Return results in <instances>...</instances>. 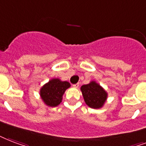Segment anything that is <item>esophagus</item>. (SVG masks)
Wrapping results in <instances>:
<instances>
[{
  "instance_id": "34e87169",
  "label": "esophagus",
  "mask_w": 146,
  "mask_h": 146,
  "mask_svg": "<svg viewBox=\"0 0 146 146\" xmlns=\"http://www.w3.org/2000/svg\"><path fill=\"white\" fill-rule=\"evenodd\" d=\"M79 86H80V83H76V84H74V85H73V87L78 88L79 87Z\"/></svg>"
}]
</instances>
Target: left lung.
Listing matches in <instances>:
<instances>
[{"instance_id": "left-lung-1", "label": "left lung", "mask_w": 146, "mask_h": 146, "mask_svg": "<svg viewBox=\"0 0 146 146\" xmlns=\"http://www.w3.org/2000/svg\"><path fill=\"white\" fill-rule=\"evenodd\" d=\"M86 104L93 109L102 108L107 99V93L96 81H91L80 88Z\"/></svg>"}]
</instances>
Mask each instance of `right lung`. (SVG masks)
Instances as JSON below:
<instances>
[{
  "instance_id": "obj_1",
  "label": "right lung",
  "mask_w": 146,
  "mask_h": 146,
  "mask_svg": "<svg viewBox=\"0 0 146 146\" xmlns=\"http://www.w3.org/2000/svg\"><path fill=\"white\" fill-rule=\"evenodd\" d=\"M70 87L67 81H61L60 79H52L41 87L40 95L43 103L50 107H55L62 102L63 95L66 90Z\"/></svg>"
}]
</instances>
